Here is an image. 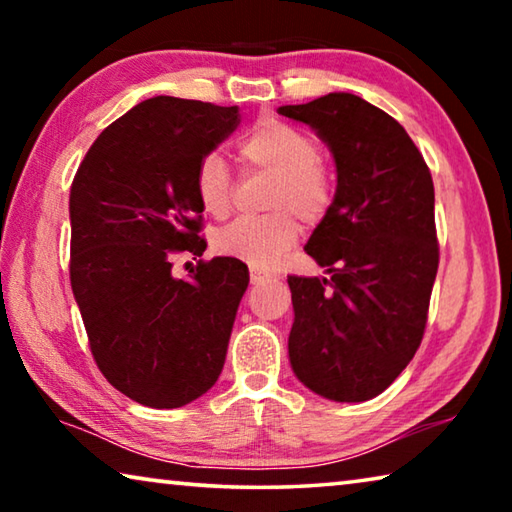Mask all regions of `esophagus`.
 <instances>
[{
  "label": "esophagus",
  "instance_id": "obj_1",
  "mask_svg": "<svg viewBox=\"0 0 512 512\" xmlns=\"http://www.w3.org/2000/svg\"><path fill=\"white\" fill-rule=\"evenodd\" d=\"M271 273H264L259 271V268H250V284H262L266 280H271Z\"/></svg>",
  "mask_w": 512,
  "mask_h": 512
}]
</instances>
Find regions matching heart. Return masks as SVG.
Wrapping results in <instances>:
<instances>
[{
	"label": "heart",
	"instance_id": "b5f03b06",
	"mask_svg": "<svg viewBox=\"0 0 512 512\" xmlns=\"http://www.w3.org/2000/svg\"><path fill=\"white\" fill-rule=\"evenodd\" d=\"M320 158V146L302 128L282 119H264L239 142V160L248 171L275 178L264 219H237L216 235L221 255L241 259L255 268L275 266L296 246L300 225H314L334 203L336 183ZM194 189L198 203L212 216H225L232 205V176L228 164L210 153L198 162Z\"/></svg>",
	"mask_w": 512,
	"mask_h": 512
}]
</instances>
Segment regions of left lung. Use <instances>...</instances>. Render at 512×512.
Instances as JSON below:
<instances>
[{
	"mask_svg": "<svg viewBox=\"0 0 512 512\" xmlns=\"http://www.w3.org/2000/svg\"><path fill=\"white\" fill-rule=\"evenodd\" d=\"M277 112L311 126L336 194L305 250L327 277L289 275V359L309 391L366 402L409 366L438 271L433 180L409 133L372 103L329 92Z\"/></svg>",
	"mask_w": 512,
	"mask_h": 512,
	"instance_id": "obj_1",
	"label": "left lung"
}]
</instances>
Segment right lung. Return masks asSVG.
Returning <instances> with one entry per match:
<instances>
[{"mask_svg":"<svg viewBox=\"0 0 512 512\" xmlns=\"http://www.w3.org/2000/svg\"><path fill=\"white\" fill-rule=\"evenodd\" d=\"M239 126V108L153 97L85 153L69 192V280L92 357L112 386L151 409H178L219 379L248 268L198 262L187 280L176 253H205L194 176Z\"/></svg>","mask_w":512,"mask_h":512,"instance_id":"obj_1","label":"right lung"}]
</instances>
